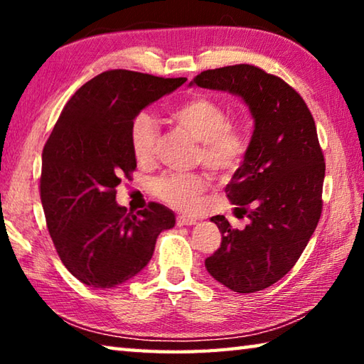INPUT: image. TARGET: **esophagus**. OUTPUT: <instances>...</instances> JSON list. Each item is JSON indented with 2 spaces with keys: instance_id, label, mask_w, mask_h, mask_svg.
I'll return each instance as SVG.
<instances>
[{
  "instance_id": "esophagus-1",
  "label": "esophagus",
  "mask_w": 364,
  "mask_h": 364,
  "mask_svg": "<svg viewBox=\"0 0 364 364\" xmlns=\"http://www.w3.org/2000/svg\"><path fill=\"white\" fill-rule=\"evenodd\" d=\"M196 223H197L196 218L184 217V215H178V217H176V225L178 226H191V225H196Z\"/></svg>"
}]
</instances>
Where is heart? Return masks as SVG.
<instances>
[{
    "mask_svg": "<svg viewBox=\"0 0 364 364\" xmlns=\"http://www.w3.org/2000/svg\"><path fill=\"white\" fill-rule=\"evenodd\" d=\"M171 119L199 141L197 159L213 173L236 168L247 151V138L230 122V112L217 101L194 96L170 110ZM159 127L154 117L139 112L130 125V146L139 162H149L156 151ZM208 180L199 171H167L154 178L151 189L156 197L171 207L189 210L207 189Z\"/></svg>",
    "mask_w": 364,
    "mask_h": 364,
    "instance_id": "1",
    "label": "heart"
}]
</instances>
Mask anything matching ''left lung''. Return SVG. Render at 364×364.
I'll return each instance as SVG.
<instances>
[{
    "label": "left lung",
    "instance_id": "1",
    "mask_svg": "<svg viewBox=\"0 0 364 364\" xmlns=\"http://www.w3.org/2000/svg\"><path fill=\"white\" fill-rule=\"evenodd\" d=\"M193 83L241 96L255 120L244 162L226 186L244 230L212 217L221 244L205 268L221 284L250 294L278 282L305 250L323 212L324 156L305 101L284 80L237 64L204 70Z\"/></svg>",
    "mask_w": 364,
    "mask_h": 364
}]
</instances>
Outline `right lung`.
Segmentation results:
<instances>
[{
	"label": "right lung",
	"instance_id": "add662e5",
	"mask_svg": "<svg viewBox=\"0 0 364 364\" xmlns=\"http://www.w3.org/2000/svg\"><path fill=\"white\" fill-rule=\"evenodd\" d=\"M186 78L107 70L86 82L63 109L43 149L40 197L53 244L83 284L112 289L138 274L157 236L175 226L167 207L136 215L115 202V188L136 170L130 125L151 102Z\"/></svg>",
	"mask_w": 364,
	"mask_h": 364
}]
</instances>
